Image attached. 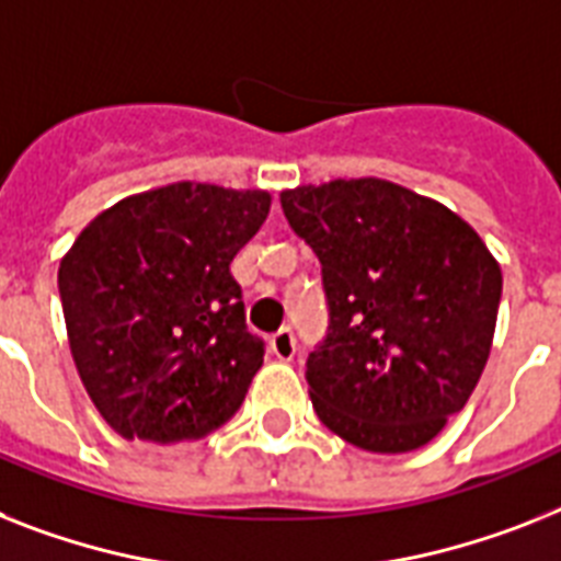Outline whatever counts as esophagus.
Returning <instances> with one entry per match:
<instances>
[{"mask_svg":"<svg viewBox=\"0 0 561 561\" xmlns=\"http://www.w3.org/2000/svg\"><path fill=\"white\" fill-rule=\"evenodd\" d=\"M272 353H275V358L280 360H291L295 358V353H298V341H295V332L291 330H280L272 335L270 341Z\"/></svg>","mask_w":561,"mask_h":561,"instance_id":"esophagus-1","label":"esophagus"}]
</instances>
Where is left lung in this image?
Here are the masks:
<instances>
[{
    "label": "left lung",
    "instance_id": "8db88e82",
    "mask_svg": "<svg viewBox=\"0 0 561 561\" xmlns=\"http://www.w3.org/2000/svg\"><path fill=\"white\" fill-rule=\"evenodd\" d=\"M321 261L330 327L307 358L318 419L369 453H407L467 404L496 332L502 270L442 203L375 178L280 194Z\"/></svg>",
    "mask_w": 561,
    "mask_h": 561
}]
</instances>
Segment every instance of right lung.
Returning <instances> with one entry per match:
<instances>
[{"label": "right lung", "instance_id": "obj_1", "mask_svg": "<svg viewBox=\"0 0 561 561\" xmlns=\"http://www.w3.org/2000/svg\"><path fill=\"white\" fill-rule=\"evenodd\" d=\"M272 197L174 183L91 220L59 263V298L88 396L128 442L203 438L238 413L263 341L229 263Z\"/></svg>", "mask_w": 561, "mask_h": 561}]
</instances>
